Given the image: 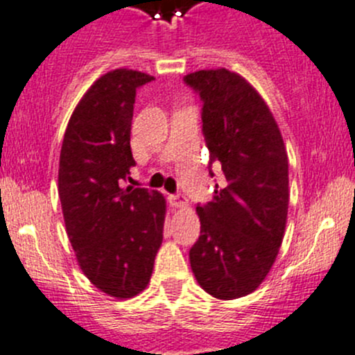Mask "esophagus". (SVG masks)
Segmentation results:
<instances>
[{
    "label": "esophagus",
    "mask_w": 355,
    "mask_h": 355,
    "mask_svg": "<svg viewBox=\"0 0 355 355\" xmlns=\"http://www.w3.org/2000/svg\"><path fill=\"white\" fill-rule=\"evenodd\" d=\"M169 202L171 205L178 207V209H184V207H188V198H186L184 195H181V193H178V195H171Z\"/></svg>",
    "instance_id": "1"
}]
</instances>
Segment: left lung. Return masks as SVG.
<instances>
[{
  "label": "left lung",
  "mask_w": 355,
  "mask_h": 355,
  "mask_svg": "<svg viewBox=\"0 0 355 355\" xmlns=\"http://www.w3.org/2000/svg\"><path fill=\"white\" fill-rule=\"evenodd\" d=\"M186 84L203 100V136L224 186L196 207L200 238L189 250L198 285L219 300L255 292L271 271L288 217V155L259 91L227 69L196 70Z\"/></svg>",
  "instance_id": "8db88e82"
}]
</instances>
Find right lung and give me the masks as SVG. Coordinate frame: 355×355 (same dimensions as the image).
I'll return each mask as SVG.
<instances>
[{"label": "right lung", "mask_w": 355, "mask_h": 355, "mask_svg": "<svg viewBox=\"0 0 355 355\" xmlns=\"http://www.w3.org/2000/svg\"><path fill=\"white\" fill-rule=\"evenodd\" d=\"M152 79L131 69L98 77L73 108L60 152L58 195L80 271L98 290L121 300L148 286L164 238L166 196L122 186L136 164V89Z\"/></svg>", "instance_id": "1"}]
</instances>
